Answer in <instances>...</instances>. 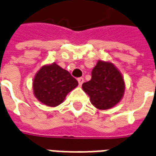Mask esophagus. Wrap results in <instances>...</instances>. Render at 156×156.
<instances>
[{
    "instance_id": "esophagus-1",
    "label": "esophagus",
    "mask_w": 156,
    "mask_h": 156,
    "mask_svg": "<svg viewBox=\"0 0 156 156\" xmlns=\"http://www.w3.org/2000/svg\"><path fill=\"white\" fill-rule=\"evenodd\" d=\"M78 84H79V86H82V84H83V82H84V78H78Z\"/></svg>"
}]
</instances>
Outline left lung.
<instances>
[{
	"instance_id": "1",
	"label": "left lung",
	"mask_w": 156,
	"mask_h": 156,
	"mask_svg": "<svg viewBox=\"0 0 156 156\" xmlns=\"http://www.w3.org/2000/svg\"><path fill=\"white\" fill-rule=\"evenodd\" d=\"M82 87L94 106L99 110H108L120 101L125 84L112 63L99 60L92 69L91 79Z\"/></svg>"
}]
</instances>
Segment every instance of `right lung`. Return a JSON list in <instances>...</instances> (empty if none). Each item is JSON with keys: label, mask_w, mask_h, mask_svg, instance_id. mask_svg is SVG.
<instances>
[{"label": "right lung", "mask_w": 156, "mask_h": 156, "mask_svg": "<svg viewBox=\"0 0 156 156\" xmlns=\"http://www.w3.org/2000/svg\"><path fill=\"white\" fill-rule=\"evenodd\" d=\"M78 85V81L67 70L54 63L40 69L33 86L34 95L39 101L54 107L61 104L67 94Z\"/></svg>", "instance_id": "1"}]
</instances>
